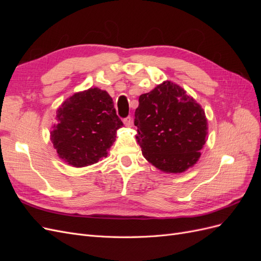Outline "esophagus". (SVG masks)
Returning a JSON list of instances; mask_svg holds the SVG:
<instances>
[{
  "label": "esophagus",
  "mask_w": 261,
  "mask_h": 261,
  "mask_svg": "<svg viewBox=\"0 0 261 261\" xmlns=\"http://www.w3.org/2000/svg\"><path fill=\"white\" fill-rule=\"evenodd\" d=\"M123 122H124V124H125L126 127H132V125H133V120H132V117H130V116L124 118V121H123Z\"/></svg>",
  "instance_id": "1"
}]
</instances>
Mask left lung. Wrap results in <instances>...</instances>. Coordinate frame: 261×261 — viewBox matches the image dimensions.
Segmentation results:
<instances>
[{"mask_svg": "<svg viewBox=\"0 0 261 261\" xmlns=\"http://www.w3.org/2000/svg\"><path fill=\"white\" fill-rule=\"evenodd\" d=\"M134 124L145 159L164 173H183L194 167L208 135L201 106L170 81L141 94Z\"/></svg>", "mask_w": 261, "mask_h": 261, "instance_id": "obj_1", "label": "left lung"}]
</instances>
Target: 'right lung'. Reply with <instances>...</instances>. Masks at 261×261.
<instances>
[{
    "label": "right lung",
    "instance_id": "obj_1",
    "mask_svg": "<svg viewBox=\"0 0 261 261\" xmlns=\"http://www.w3.org/2000/svg\"><path fill=\"white\" fill-rule=\"evenodd\" d=\"M50 137L60 159L74 168L88 167L107 156L123 123L106 90L74 93L60 106Z\"/></svg>",
    "mask_w": 261,
    "mask_h": 261
}]
</instances>
